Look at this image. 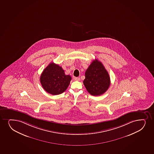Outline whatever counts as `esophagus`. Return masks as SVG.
<instances>
[{"label": "esophagus", "mask_w": 154, "mask_h": 154, "mask_svg": "<svg viewBox=\"0 0 154 154\" xmlns=\"http://www.w3.org/2000/svg\"><path fill=\"white\" fill-rule=\"evenodd\" d=\"M73 80H74V81H79L80 78L79 77H74V78H73Z\"/></svg>", "instance_id": "1"}]
</instances>
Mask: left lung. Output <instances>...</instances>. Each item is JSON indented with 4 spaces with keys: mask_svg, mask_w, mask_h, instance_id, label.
Here are the masks:
<instances>
[{
    "mask_svg": "<svg viewBox=\"0 0 154 154\" xmlns=\"http://www.w3.org/2000/svg\"><path fill=\"white\" fill-rule=\"evenodd\" d=\"M83 84L88 92L93 96H100L107 91L110 85L108 72L101 62L93 60L85 72Z\"/></svg>",
    "mask_w": 154,
    "mask_h": 154,
    "instance_id": "1",
    "label": "left lung"
}]
</instances>
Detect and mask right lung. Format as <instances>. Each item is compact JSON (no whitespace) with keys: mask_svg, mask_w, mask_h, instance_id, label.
<instances>
[{"mask_svg":"<svg viewBox=\"0 0 154 154\" xmlns=\"http://www.w3.org/2000/svg\"><path fill=\"white\" fill-rule=\"evenodd\" d=\"M72 77L66 75L62 67L54 62L44 69L40 77V82L43 89L54 95L61 94L70 83Z\"/></svg>","mask_w":154,"mask_h":154,"instance_id":"right-lung-1","label":"right lung"}]
</instances>
